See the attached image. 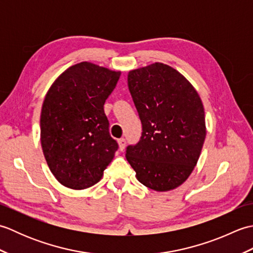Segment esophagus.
<instances>
[{
    "label": "esophagus",
    "mask_w": 253,
    "mask_h": 253,
    "mask_svg": "<svg viewBox=\"0 0 253 253\" xmlns=\"http://www.w3.org/2000/svg\"><path fill=\"white\" fill-rule=\"evenodd\" d=\"M118 147H120V150L121 151H123L124 149H125V146H126V140L124 138H122V139H118Z\"/></svg>",
    "instance_id": "34e87169"
}]
</instances>
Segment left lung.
<instances>
[{"label": "left lung", "mask_w": 253, "mask_h": 253, "mask_svg": "<svg viewBox=\"0 0 253 253\" xmlns=\"http://www.w3.org/2000/svg\"><path fill=\"white\" fill-rule=\"evenodd\" d=\"M128 88L142 124L126 159L137 179L155 191H169L188 179L207 135L200 95L187 78L163 63L132 69Z\"/></svg>", "instance_id": "8db88e82"}]
</instances>
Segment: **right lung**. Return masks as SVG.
Instances as JSON below:
<instances>
[{
  "label": "right lung",
  "mask_w": 253,
  "mask_h": 253,
  "mask_svg": "<svg viewBox=\"0 0 253 253\" xmlns=\"http://www.w3.org/2000/svg\"><path fill=\"white\" fill-rule=\"evenodd\" d=\"M121 72L82 62L68 67L47 90L40 116L42 151L52 174L67 188L99 182L118 146L110 136L105 100Z\"/></svg>",
  "instance_id": "right-lung-1"
}]
</instances>
